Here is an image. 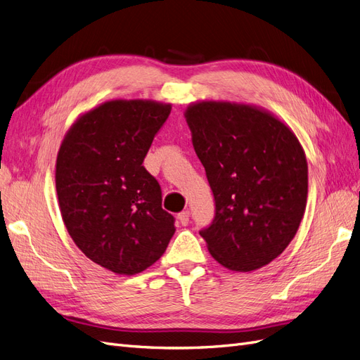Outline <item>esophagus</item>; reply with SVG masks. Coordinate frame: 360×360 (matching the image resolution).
<instances>
[{"mask_svg":"<svg viewBox=\"0 0 360 360\" xmlns=\"http://www.w3.org/2000/svg\"><path fill=\"white\" fill-rule=\"evenodd\" d=\"M189 216H191V213L188 210H184V212L179 213L177 217H179V221H180L181 225H188L189 224Z\"/></svg>","mask_w":360,"mask_h":360,"instance_id":"esophagus-1","label":"esophagus"}]
</instances>
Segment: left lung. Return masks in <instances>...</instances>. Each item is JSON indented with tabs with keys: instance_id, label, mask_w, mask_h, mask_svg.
I'll return each instance as SVG.
<instances>
[{
	"instance_id": "8db88e82",
	"label": "left lung",
	"mask_w": 360,
	"mask_h": 360,
	"mask_svg": "<svg viewBox=\"0 0 360 360\" xmlns=\"http://www.w3.org/2000/svg\"><path fill=\"white\" fill-rule=\"evenodd\" d=\"M216 213L200 231L212 257L252 271L284 252L308 198V162L292 130L259 106L202 101L184 111Z\"/></svg>"
}]
</instances>
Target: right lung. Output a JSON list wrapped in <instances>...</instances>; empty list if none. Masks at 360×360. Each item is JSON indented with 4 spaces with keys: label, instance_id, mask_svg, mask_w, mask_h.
<instances>
[{
    "label": "right lung",
    "instance_id": "add662e5",
    "mask_svg": "<svg viewBox=\"0 0 360 360\" xmlns=\"http://www.w3.org/2000/svg\"><path fill=\"white\" fill-rule=\"evenodd\" d=\"M169 112L156 101L105 102L76 118L58 150L63 222L85 257L117 275L155 264L176 233L159 183L143 167Z\"/></svg>",
    "mask_w": 360,
    "mask_h": 360
}]
</instances>
